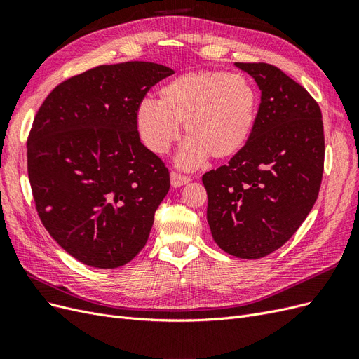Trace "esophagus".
I'll return each mask as SVG.
<instances>
[{"label":"esophagus","instance_id":"34e87169","mask_svg":"<svg viewBox=\"0 0 359 359\" xmlns=\"http://www.w3.org/2000/svg\"><path fill=\"white\" fill-rule=\"evenodd\" d=\"M190 181L189 175H184V173L178 172V170H172L170 172V182L173 187H181L184 184H187Z\"/></svg>","mask_w":359,"mask_h":359}]
</instances>
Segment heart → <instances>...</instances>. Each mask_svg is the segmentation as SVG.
<instances>
[{"label":"heart","mask_w":359,"mask_h":359,"mask_svg":"<svg viewBox=\"0 0 359 359\" xmlns=\"http://www.w3.org/2000/svg\"><path fill=\"white\" fill-rule=\"evenodd\" d=\"M256 114V90L243 74L201 70L166 83L160 90V100H140L136 126L145 147L165 154L184 123L189 137L178 163L194 169L208 156L227 158L236 154L252 135Z\"/></svg>","instance_id":"b5f03b06"}]
</instances>
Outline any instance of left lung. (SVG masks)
I'll list each match as a JSON object with an SVG mask.
<instances>
[{
	"instance_id": "left-lung-1",
	"label": "left lung",
	"mask_w": 359,
	"mask_h": 359,
	"mask_svg": "<svg viewBox=\"0 0 359 359\" xmlns=\"http://www.w3.org/2000/svg\"><path fill=\"white\" fill-rule=\"evenodd\" d=\"M260 90L247 144L227 165L203 173L214 241L241 259L276 252L318 199L325 160L322 112L298 82L266 62H235Z\"/></svg>"
}]
</instances>
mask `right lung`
<instances>
[{
  "label": "right lung",
  "instance_id": "right-lung-1",
  "mask_svg": "<svg viewBox=\"0 0 359 359\" xmlns=\"http://www.w3.org/2000/svg\"><path fill=\"white\" fill-rule=\"evenodd\" d=\"M170 74L147 61L94 67L55 86L34 116L27 160L37 214L85 265H126L147 244L170 177L140 142L136 107Z\"/></svg>",
  "mask_w": 359,
  "mask_h": 359
}]
</instances>
